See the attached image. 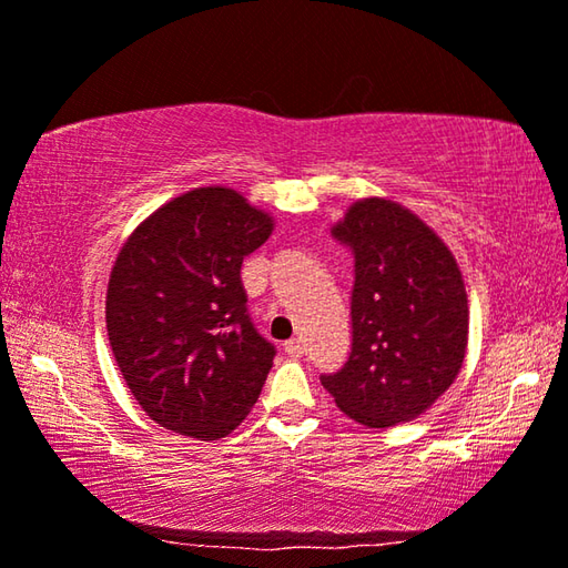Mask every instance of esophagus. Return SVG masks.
Returning <instances> with one entry per match:
<instances>
[{"label": "esophagus", "mask_w": 568, "mask_h": 568, "mask_svg": "<svg viewBox=\"0 0 568 568\" xmlns=\"http://www.w3.org/2000/svg\"><path fill=\"white\" fill-rule=\"evenodd\" d=\"M283 348H285V354H287V356H293V358H298V356H303V354H305V344H303L301 338H291V341H285Z\"/></svg>", "instance_id": "34e87169"}]
</instances>
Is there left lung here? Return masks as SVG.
Masks as SVG:
<instances>
[{
  "instance_id": "1",
  "label": "left lung",
  "mask_w": 568,
  "mask_h": 568,
  "mask_svg": "<svg viewBox=\"0 0 568 568\" xmlns=\"http://www.w3.org/2000/svg\"><path fill=\"white\" fill-rule=\"evenodd\" d=\"M333 237L354 252V344L344 368L321 384L364 427L417 419L465 362L470 311L460 265L429 224L384 196L351 204Z\"/></svg>"
}]
</instances>
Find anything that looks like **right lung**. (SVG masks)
Here are the masks:
<instances>
[{"mask_svg": "<svg viewBox=\"0 0 568 568\" xmlns=\"http://www.w3.org/2000/svg\"><path fill=\"white\" fill-rule=\"evenodd\" d=\"M273 230L235 189L196 186L123 242L105 328L125 386L156 425L220 439L257 402L275 346L252 326L240 267Z\"/></svg>", "mask_w": 568, "mask_h": 568, "instance_id": "1", "label": "right lung"}]
</instances>
